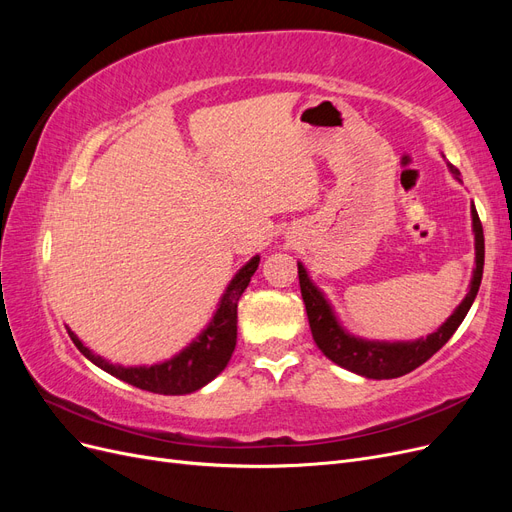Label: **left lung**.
<instances>
[{"label":"left lung","mask_w":512,"mask_h":512,"mask_svg":"<svg viewBox=\"0 0 512 512\" xmlns=\"http://www.w3.org/2000/svg\"><path fill=\"white\" fill-rule=\"evenodd\" d=\"M448 168H451V173L459 179V170L451 164H448ZM472 230H474L476 267L472 273V282H470L466 299L459 303V307L451 314V318H448L436 333L427 335L425 339L423 337L414 339V342H369V339L350 335L342 324H339L327 297H324V294L318 290V286L309 280L305 267L299 262L301 297L307 309L309 329H312L314 342L322 350V354L333 363H337L339 367L374 380H389V378L410 374L412 369L431 359V356L436 354L459 329V324L463 322V318H466L476 299L480 280H483L485 235H483V224L478 220L474 205H472Z\"/></svg>","instance_id":"8db88e82"}]
</instances>
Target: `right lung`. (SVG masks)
<instances>
[{"label": "right lung", "mask_w": 512, "mask_h": 512, "mask_svg": "<svg viewBox=\"0 0 512 512\" xmlns=\"http://www.w3.org/2000/svg\"><path fill=\"white\" fill-rule=\"evenodd\" d=\"M260 256H254L247 265L239 269V273L232 277L226 292L222 294L220 305L215 309L207 329L200 333L194 342L183 348L173 359H168L158 365H141V367H123L108 363L102 356L91 352L79 337L70 329L68 335L87 359L104 369L123 382H128L136 389L160 393V395H188L198 389H203L215 376H220L224 367L228 365L232 352L237 346V303L241 294L250 284L252 275L258 269Z\"/></svg>", "instance_id": "add662e5"}]
</instances>
